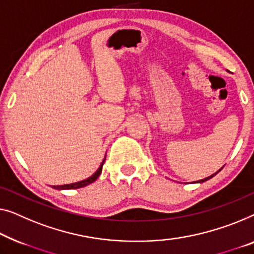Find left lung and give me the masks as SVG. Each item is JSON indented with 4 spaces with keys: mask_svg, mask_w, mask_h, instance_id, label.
Returning a JSON list of instances; mask_svg holds the SVG:
<instances>
[{
    "mask_svg": "<svg viewBox=\"0 0 254 254\" xmlns=\"http://www.w3.org/2000/svg\"><path fill=\"white\" fill-rule=\"evenodd\" d=\"M222 168H224V166H222ZM222 168H221V169H222ZM221 169H220V170H219V171H221ZM219 171H217V172H215V173H213V175H211L210 177H207V178H204V179H202V180H198V181H196V183H204V181L209 180V179H211V178H212V177H214L215 175H217V173H218Z\"/></svg>",
    "mask_w": 254,
    "mask_h": 254,
    "instance_id": "1",
    "label": "left lung"
}]
</instances>
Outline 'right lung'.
Masks as SVG:
<instances>
[{"mask_svg": "<svg viewBox=\"0 0 254 254\" xmlns=\"http://www.w3.org/2000/svg\"><path fill=\"white\" fill-rule=\"evenodd\" d=\"M105 160H106V156H105V158L103 160V162H101V164H100L99 168H98L97 171L94 172L92 176H90L89 178H86V179L81 180V181H77V183H73V184L62 185V186H52V188L59 189V190H64V189H77V188H82V187L88 186V185L92 184L93 181H96L98 179V177L100 176L101 171H103V165L105 163Z\"/></svg>", "mask_w": 254, "mask_h": 254, "instance_id": "1", "label": "right lung"}]
</instances>
